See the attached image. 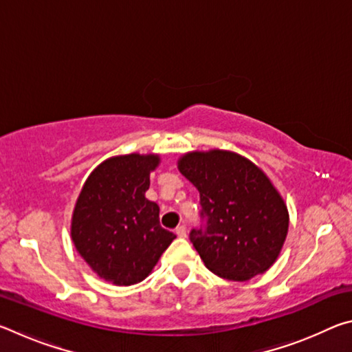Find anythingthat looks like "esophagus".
<instances>
[{
  "label": "esophagus",
  "mask_w": 352,
  "mask_h": 352,
  "mask_svg": "<svg viewBox=\"0 0 352 352\" xmlns=\"http://www.w3.org/2000/svg\"><path fill=\"white\" fill-rule=\"evenodd\" d=\"M175 233H177L178 237H186V236H188L186 226H184V225H178L177 230H175Z\"/></svg>",
  "instance_id": "34e87169"
}]
</instances>
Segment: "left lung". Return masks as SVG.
Returning <instances> with one entry per match:
<instances>
[{"label": "left lung", "instance_id": "8db88e82", "mask_svg": "<svg viewBox=\"0 0 352 352\" xmlns=\"http://www.w3.org/2000/svg\"><path fill=\"white\" fill-rule=\"evenodd\" d=\"M178 170L199 189L205 225L189 239L206 269L248 281L270 269L289 230V211L273 183L248 158L230 151L189 152Z\"/></svg>", "mask_w": 352, "mask_h": 352}]
</instances>
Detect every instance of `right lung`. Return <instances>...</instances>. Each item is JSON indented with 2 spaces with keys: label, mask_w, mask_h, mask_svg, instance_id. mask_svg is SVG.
Listing matches in <instances>:
<instances>
[{
  "label": "right lung",
  "mask_w": 352,
  "mask_h": 352,
  "mask_svg": "<svg viewBox=\"0 0 352 352\" xmlns=\"http://www.w3.org/2000/svg\"><path fill=\"white\" fill-rule=\"evenodd\" d=\"M158 155L111 157L94 169L77 197L71 239L99 278L132 285L151 275L175 234L160 225V206L146 199Z\"/></svg>",
  "instance_id": "add662e5"
}]
</instances>
